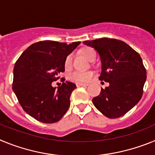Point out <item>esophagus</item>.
<instances>
[{"mask_svg": "<svg viewBox=\"0 0 155 155\" xmlns=\"http://www.w3.org/2000/svg\"><path fill=\"white\" fill-rule=\"evenodd\" d=\"M77 86L79 87V86H87L88 84H85V83H77Z\"/></svg>", "mask_w": 155, "mask_h": 155, "instance_id": "34e87169", "label": "esophagus"}]
</instances>
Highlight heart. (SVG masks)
<instances>
[{
  "instance_id": "1",
  "label": "heart",
  "mask_w": 155,
  "mask_h": 155,
  "mask_svg": "<svg viewBox=\"0 0 155 155\" xmlns=\"http://www.w3.org/2000/svg\"><path fill=\"white\" fill-rule=\"evenodd\" d=\"M82 53L84 54V57L90 61H94L96 58V52L94 49L90 47L84 48V50H82ZM72 65V57L71 55L68 56L66 57L65 61H64V68L66 70H68L71 68ZM94 76V74L91 71H87V72H78V71H75L72 73L70 76V78L75 82H78V83H84V82L89 81L92 77Z\"/></svg>"
}]
</instances>
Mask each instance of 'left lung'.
I'll return each mask as SVG.
<instances>
[{
	"label": "left lung",
	"mask_w": 155,
	"mask_h": 155,
	"mask_svg": "<svg viewBox=\"0 0 155 155\" xmlns=\"http://www.w3.org/2000/svg\"><path fill=\"white\" fill-rule=\"evenodd\" d=\"M84 43L98 53L102 62L99 80L109 84L93 98V104L108 118L124 116L143 94L147 72L141 57L126 42L116 39L101 38Z\"/></svg>",
	"instance_id": "left-lung-1"
}]
</instances>
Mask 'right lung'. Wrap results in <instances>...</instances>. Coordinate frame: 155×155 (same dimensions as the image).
Listing matches in <instances>:
<instances>
[{"label":"right lung","instance_id":"right-lung-1","mask_svg":"<svg viewBox=\"0 0 155 155\" xmlns=\"http://www.w3.org/2000/svg\"><path fill=\"white\" fill-rule=\"evenodd\" d=\"M80 43L40 41L28 46L16 61L12 89L25 112L38 121L56 123L69 109L76 84L63 82L56 89L52 82L60 78L66 57Z\"/></svg>","mask_w":155,"mask_h":155}]
</instances>
